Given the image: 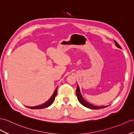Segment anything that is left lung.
Returning <instances> with one entry per match:
<instances>
[{"label":"left lung","mask_w":134,"mask_h":134,"mask_svg":"<svg viewBox=\"0 0 134 134\" xmlns=\"http://www.w3.org/2000/svg\"><path fill=\"white\" fill-rule=\"evenodd\" d=\"M57 90L56 89L54 90V92L53 93V94H52V96L50 97V98L49 99L47 102H45V103L41 104V105H40L38 106H33V107H28V108L29 109H44V108H46V107H48L49 106H50L53 102H54V99H55V97H56L57 95ZM82 100V98H81L79 99V101L82 104V102H81V101Z\"/></svg>","instance_id":"left-lung-1"}]
</instances>
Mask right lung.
I'll use <instances>...</instances> for the list:
<instances>
[{"label": "right lung", "mask_w": 134, "mask_h": 134, "mask_svg": "<svg viewBox=\"0 0 134 134\" xmlns=\"http://www.w3.org/2000/svg\"><path fill=\"white\" fill-rule=\"evenodd\" d=\"M79 89V87H78V86H77V90L78 89ZM76 90V91H77ZM82 98V100L81 101V102H82V105L84 106L85 107H87V108H89V109H95V110H98V109H103V108H105V107H107L108 106H94V105H93V104H91L89 102H87V101L84 98H83V97H81Z\"/></svg>", "instance_id": "right-lung-1"}]
</instances>
